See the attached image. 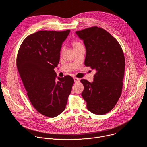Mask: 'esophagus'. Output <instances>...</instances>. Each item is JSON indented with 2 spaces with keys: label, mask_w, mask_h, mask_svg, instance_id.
I'll list each match as a JSON object with an SVG mask.
<instances>
[{
  "label": "esophagus",
  "mask_w": 147,
  "mask_h": 147,
  "mask_svg": "<svg viewBox=\"0 0 147 147\" xmlns=\"http://www.w3.org/2000/svg\"><path fill=\"white\" fill-rule=\"evenodd\" d=\"M74 80L75 82H78L80 81V79L78 78H74Z\"/></svg>",
  "instance_id": "1"
}]
</instances>
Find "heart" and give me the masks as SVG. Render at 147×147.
<instances>
[{
	"instance_id": "heart-1",
	"label": "heart",
	"mask_w": 147,
	"mask_h": 147,
	"mask_svg": "<svg viewBox=\"0 0 147 147\" xmlns=\"http://www.w3.org/2000/svg\"><path fill=\"white\" fill-rule=\"evenodd\" d=\"M82 45L78 41H74L73 42V47L74 48V49L77 48H78V47H81V46H82ZM63 49H64V47H63L62 49H61L62 51H63Z\"/></svg>"
}]
</instances>
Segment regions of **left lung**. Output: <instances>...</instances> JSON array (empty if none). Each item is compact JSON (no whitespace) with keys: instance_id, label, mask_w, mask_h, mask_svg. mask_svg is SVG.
Returning <instances> with one entry per match:
<instances>
[{"instance_id":"left-lung-1","label":"left lung","mask_w":147,"mask_h":147,"mask_svg":"<svg viewBox=\"0 0 147 147\" xmlns=\"http://www.w3.org/2000/svg\"><path fill=\"white\" fill-rule=\"evenodd\" d=\"M86 49L84 64L96 71L94 81L82 79L81 96L91 112L102 115L110 112L121 94L125 59L117 40L104 29L92 27L76 32Z\"/></svg>"}]
</instances>
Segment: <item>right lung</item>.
<instances>
[{"mask_svg":"<svg viewBox=\"0 0 147 147\" xmlns=\"http://www.w3.org/2000/svg\"><path fill=\"white\" fill-rule=\"evenodd\" d=\"M70 32L39 31L23 40L17 56V67L27 96L40 114L54 117L64 111L74 79L57 77L54 71L62 43Z\"/></svg>","mask_w":147,"mask_h":147,"instance_id":"1","label":"right lung"}]
</instances>
